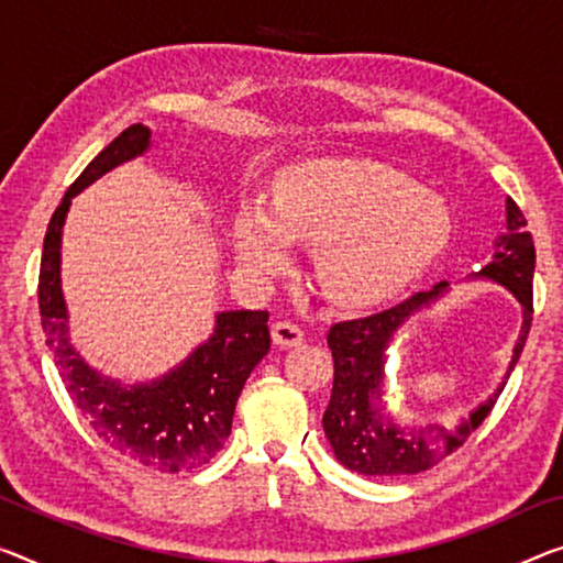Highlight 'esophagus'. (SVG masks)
Instances as JSON below:
<instances>
[{
  "label": "esophagus",
  "mask_w": 563,
  "mask_h": 563,
  "mask_svg": "<svg viewBox=\"0 0 563 563\" xmlns=\"http://www.w3.org/2000/svg\"><path fill=\"white\" fill-rule=\"evenodd\" d=\"M272 340L276 347H282V350L299 347V344L305 342V332H301L294 322H276V324H272Z\"/></svg>",
  "instance_id": "34e87169"
}]
</instances>
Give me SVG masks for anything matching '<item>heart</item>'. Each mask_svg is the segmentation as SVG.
Here are the masks:
<instances>
[{
    "label": "heart",
    "instance_id": "b5f03b06",
    "mask_svg": "<svg viewBox=\"0 0 563 563\" xmlns=\"http://www.w3.org/2000/svg\"><path fill=\"white\" fill-rule=\"evenodd\" d=\"M453 231L451 206L405 173L362 158H307L274 178L272 203L236 206L231 239L249 274L287 269L291 241L314 244V276L332 299L372 305L428 269Z\"/></svg>",
    "mask_w": 563,
    "mask_h": 563
}]
</instances>
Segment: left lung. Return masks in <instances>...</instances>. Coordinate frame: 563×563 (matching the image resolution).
Instances as JSON below:
<instances>
[{"label": "left lung", "instance_id": "left-lung-1", "mask_svg": "<svg viewBox=\"0 0 563 563\" xmlns=\"http://www.w3.org/2000/svg\"><path fill=\"white\" fill-rule=\"evenodd\" d=\"M506 227L508 231L504 236L493 241L490 262L481 272L471 274L468 279L493 282L511 291L521 305V330L514 342L511 362H508L504 379L465 418H457L453 428L397 422L385 400L387 350L395 342V334L415 314L430 309L445 294H451V284L440 282L432 289L412 294L410 299L377 311V314L334 324L327 334L334 360V383L322 426L336 461L344 468L362 475H412L428 471L445 455H451L455 448H461L471 432L486 420L521 357L533 319V239L526 231L521 209L511 198H506Z\"/></svg>", "mask_w": 563, "mask_h": 563}]
</instances>
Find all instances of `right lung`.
Returning a JSON list of instances; mask_svg holds the SVG:
<instances>
[{
    "label": "right lung",
    "instance_id": "right-lung-1",
    "mask_svg": "<svg viewBox=\"0 0 563 563\" xmlns=\"http://www.w3.org/2000/svg\"><path fill=\"white\" fill-rule=\"evenodd\" d=\"M151 128L135 123L90 161L67 188L45 233L40 314L55 367L90 428L112 451L151 471L201 468L231 435L236 400L252 369L269 352V311H219L206 342L151 383L125 385L102 375L75 350L63 294V227L73 198L112 168L148 153Z\"/></svg>",
    "mask_w": 563,
    "mask_h": 563
}]
</instances>
